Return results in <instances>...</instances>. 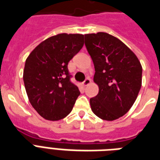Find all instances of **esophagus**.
I'll return each instance as SVG.
<instances>
[{
    "label": "esophagus",
    "instance_id": "esophagus-1",
    "mask_svg": "<svg viewBox=\"0 0 160 160\" xmlns=\"http://www.w3.org/2000/svg\"><path fill=\"white\" fill-rule=\"evenodd\" d=\"M90 82H91V79L88 78L85 79V81L82 82V85H83L84 87H86V86H88V84H90Z\"/></svg>",
    "mask_w": 160,
    "mask_h": 160
}]
</instances>
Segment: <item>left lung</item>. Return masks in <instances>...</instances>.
Masks as SVG:
<instances>
[{
  "mask_svg": "<svg viewBox=\"0 0 160 160\" xmlns=\"http://www.w3.org/2000/svg\"><path fill=\"white\" fill-rule=\"evenodd\" d=\"M85 45L92 59L93 80L99 92L90 99L93 113L106 121L123 116L135 102L142 83V67L135 53L111 34H84Z\"/></svg>",
  "mask_w": 160,
  "mask_h": 160,
  "instance_id": "8db88e82",
  "label": "left lung"
}]
</instances>
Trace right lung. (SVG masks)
I'll return each instance as SVG.
<instances>
[{
  "instance_id": "right-lung-1",
  "label": "right lung",
  "mask_w": 160,
  "mask_h": 160,
  "mask_svg": "<svg viewBox=\"0 0 160 160\" xmlns=\"http://www.w3.org/2000/svg\"><path fill=\"white\" fill-rule=\"evenodd\" d=\"M83 46V34H58L40 43L25 61L23 79L28 98L43 118L58 121L72 110L80 95L68 64Z\"/></svg>"
}]
</instances>
